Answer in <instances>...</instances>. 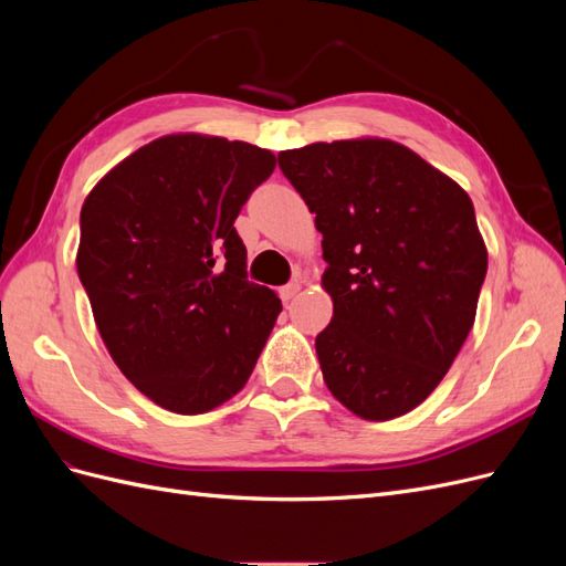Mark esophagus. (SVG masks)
Returning <instances> with one entry per match:
<instances>
[{
  "mask_svg": "<svg viewBox=\"0 0 566 566\" xmlns=\"http://www.w3.org/2000/svg\"><path fill=\"white\" fill-rule=\"evenodd\" d=\"M300 283L297 281H293V283H287V285H283L281 290H279V295H281V300L283 302H290V300H293L297 293H300Z\"/></svg>",
  "mask_w": 566,
  "mask_h": 566,
  "instance_id": "esophagus-1",
  "label": "esophagus"
}]
</instances>
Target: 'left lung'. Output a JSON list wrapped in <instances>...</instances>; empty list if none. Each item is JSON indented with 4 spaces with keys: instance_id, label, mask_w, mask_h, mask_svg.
<instances>
[{
    "instance_id": "left-lung-1",
    "label": "left lung",
    "mask_w": 566,
    "mask_h": 566,
    "mask_svg": "<svg viewBox=\"0 0 566 566\" xmlns=\"http://www.w3.org/2000/svg\"><path fill=\"white\" fill-rule=\"evenodd\" d=\"M279 167L316 212L333 318L316 335L323 380L364 420L422 403L472 331L486 248L470 196L387 139L312 144Z\"/></svg>"
}]
</instances>
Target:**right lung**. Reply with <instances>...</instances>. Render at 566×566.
<instances>
[{
    "label": "right lung",
    "instance_id": "add662e5",
    "mask_svg": "<svg viewBox=\"0 0 566 566\" xmlns=\"http://www.w3.org/2000/svg\"><path fill=\"white\" fill-rule=\"evenodd\" d=\"M273 167L245 142L172 134L82 205L77 273L96 328L125 378L172 413H208L241 391L283 310L248 281L233 227Z\"/></svg>",
    "mask_w": 566,
    "mask_h": 566
}]
</instances>
